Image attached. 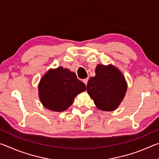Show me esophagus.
I'll list each match as a JSON object with an SVG mask.
<instances>
[{"label": "esophagus", "mask_w": 159, "mask_h": 159, "mask_svg": "<svg viewBox=\"0 0 159 159\" xmlns=\"http://www.w3.org/2000/svg\"><path fill=\"white\" fill-rule=\"evenodd\" d=\"M83 83H85V85H87V83H88V78H87V79H83Z\"/></svg>", "instance_id": "obj_1"}]
</instances>
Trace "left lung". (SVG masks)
<instances>
[{"instance_id":"1","label":"left lung","mask_w":159,"mask_h":159,"mask_svg":"<svg viewBox=\"0 0 159 159\" xmlns=\"http://www.w3.org/2000/svg\"><path fill=\"white\" fill-rule=\"evenodd\" d=\"M128 85L122 72L117 67L98 64L95 76L87 84V92L98 109L112 111L116 109L124 99Z\"/></svg>"}]
</instances>
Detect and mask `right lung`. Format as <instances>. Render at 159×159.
<instances>
[{"mask_svg":"<svg viewBox=\"0 0 159 159\" xmlns=\"http://www.w3.org/2000/svg\"><path fill=\"white\" fill-rule=\"evenodd\" d=\"M38 90L40 101L45 108L61 112L73 104L75 98L85 91L86 87L74 72L59 66L49 69L43 76Z\"/></svg>","mask_w":159,"mask_h":159,"instance_id":"1","label":"right lung"}]
</instances>
